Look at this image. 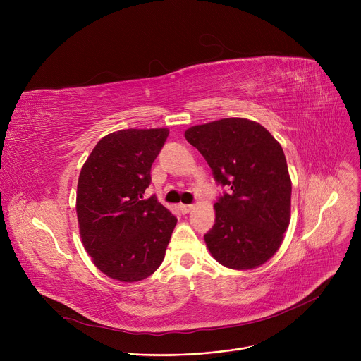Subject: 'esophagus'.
Segmentation results:
<instances>
[{
  "instance_id": "34e87169",
  "label": "esophagus",
  "mask_w": 361,
  "mask_h": 361,
  "mask_svg": "<svg viewBox=\"0 0 361 361\" xmlns=\"http://www.w3.org/2000/svg\"><path fill=\"white\" fill-rule=\"evenodd\" d=\"M192 209H193V204H184V203L180 204V211H181L183 214H188Z\"/></svg>"
}]
</instances>
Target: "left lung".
<instances>
[{"mask_svg":"<svg viewBox=\"0 0 361 361\" xmlns=\"http://www.w3.org/2000/svg\"><path fill=\"white\" fill-rule=\"evenodd\" d=\"M184 136L228 188L215 207V225L204 234L207 249L225 268H259L279 249L290 225L291 178L281 145L247 118L193 126Z\"/></svg>","mask_w":361,"mask_h":361,"instance_id":"1","label":"left lung"}]
</instances>
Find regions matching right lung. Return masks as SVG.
I'll return each instance as SVG.
<instances>
[{
  "label": "right lung",
  "mask_w": 361,
  "mask_h": 361,
  "mask_svg": "<svg viewBox=\"0 0 361 361\" xmlns=\"http://www.w3.org/2000/svg\"><path fill=\"white\" fill-rule=\"evenodd\" d=\"M168 135V128L114 131L80 171L75 212L83 247L112 279L142 281L165 257L177 218L155 196L145 199V190Z\"/></svg>",
  "instance_id": "right-lung-1"
}]
</instances>
